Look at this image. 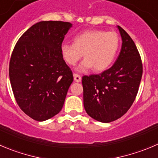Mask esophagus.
<instances>
[{"mask_svg": "<svg viewBox=\"0 0 158 158\" xmlns=\"http://www.w3.org/2000/svg\"><path fill=\"white\" fill-rule=\"evenodd\" d=\"M73 79L76 82H81V77L80 75L77 74V73H73Z\"/></svg>", "mask_w": 158, "mask_h": 158, "instance_id": "esophagus-1", "label": "esophagus"}]
</instances>
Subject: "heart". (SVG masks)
Masks as SVG:
<instances>
[{"instance_id":"heart-1","label":"heart","mask_w":158,"mask_h":158,"mask_svg":"<svg viewBox=\"0 0 158 158\" xmlns=\"http://www.w3.org/2000/svg\"><path fill=\"white\" fill-rule=\"evenodd\" d=\"M73 43L61 45V53L66 62L74 66L83 54L85 60L77 70L85 71L93 67L94 71L102 72L109 68L115 60L119 37L115 31L90 30L77 35Z\"/></svg>"}]
</instances>
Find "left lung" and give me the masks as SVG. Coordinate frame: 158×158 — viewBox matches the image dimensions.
Wrapping results in <instances>:
<instances>
[{"mask_svg":"<svg viewBox=\"0 0 158 158\" xmlns=\"http://www.w3.org/2000/svg\"><path fill=\"white\" fill-rule=\"evenodd\" d=\"M122 38L119 55L112 67L99 74L84 76V106L89 116L108 123L123 116L137 94L143 73L142 62L134 42L117 26Z\"/></svg>","mask_w":158,"mask_h":158,"instance_id":"obj_1","label":"left lung"}]
</instances>
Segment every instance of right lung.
Segmentation results:
<instances>
[{
    "mask_svg": "<svg viewBox=\"0 0 158 158\" xmlns=\"http://www.w3.org/2000/svg\"><path fill=\"white\" fill-rule=\"evenodd\" d=\"M70 22L43 21L30 27L16 43L9 77L20 109L43 122L59 113L73 82L60 47Z\"/></svg>",
    "mask_w": 158,
    "mask_h": 158,
    "instance_id": "obj_1",
    "label": "right lung"
}]
</instances>
